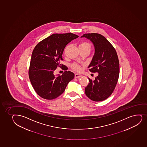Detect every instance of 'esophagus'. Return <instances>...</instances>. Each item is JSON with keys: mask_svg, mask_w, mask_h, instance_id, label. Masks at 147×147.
Here are the masks:
<instances>
[{"mask_svg": "<svg viewBox=\"0 0 147 147\" xmlns=\"http://www.w3.org/2000/svg\"><path fill=\"white\" fill-rule=\"evenodd\" d=\"M82 76L81 74H75V78H80Z\"/></svg>", "mask_w": 147, "mask_h": 147, "instance_id": "34e87169", "label": "esophagus"}]
</instances>
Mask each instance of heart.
Returning a JSON list of instances; mask_svg holds the SVG:
<instances>
[{
	"label": "heart",
	"instance_id": "b5f03b06",
	"mask_svg": "<svg viewBox=\"0 0 147 147\" xmlns=\"http://www.w3.org/2000/svg\"><path fill=\"white\" fill-rule=\"evenodd\" d=\"M78 47L80 50L90 51L91 49V45L87 42H80ZM71 67L73 69H74V71H80L81 70V66L77 63H73V64L71 65Z\"/></svg>",
	"mask_w": 147,
	"mask_h": 147
}]
</instances>
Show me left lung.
<instances>
[{
	"label": "left lung",
	"instance_id": "obj_1",
	"mask_svg": "<svg viewBox=\"0 0 147 147\" xmlns=\"http://www.w3.org/2000/svg\"><path fill=\"white\" fill-rule=\"evenodd\" d=\"M93 42L94 55L88 66L92 73H98L94 80L89 79L85 93L90 100L100 101L112 94L118 80L120 67L116 51L105 38L98 33H87L81 37Z\"/></svg>",
	"mask_w": 147,
	"mask_h": 147
}]
</instances>
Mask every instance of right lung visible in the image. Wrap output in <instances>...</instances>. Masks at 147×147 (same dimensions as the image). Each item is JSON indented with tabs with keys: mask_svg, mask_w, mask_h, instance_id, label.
<instances>
[{
	"mask_svg": "<svg viewBox=\"0 0 147 147\" xmlns=\"http://www.w3.org/2000/svg\"><path fill=\"white\" fill-rule=\"evenodd\" d=\"M78 36L71 33L53 34L40 41L32 52L29 69L31 83L39 96L46 100H53L62 94L74 74L65 71L62 76H55L54 71L61 67L65 47ZM62 67L63 65L62 64ZM67 70L66 67L63 69Z\"/></svg>",
	"mask_w": 147,
	"mask_h": 147,
	"instance_id": "add662e5",
	"label": "right lung"
}]
</instances>
